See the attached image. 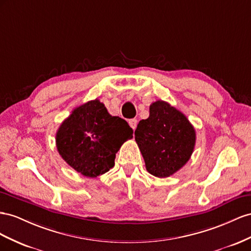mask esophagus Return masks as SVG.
Returning a JSON list of instances; mask_svg holds the SVG:
<instances>
[{"mask_svg":"<svg viewBox=\"0 0 251 251\" xmlns=\"http://www.w3.org/2000/svg\"><path fill=\"white\" fill-rule=\"evenodd\" d=\"M128 123H129V126H130V127L132 128V129L134 130V129H135V127H137V125H138V120L131 119V120L128 121Z\"/></svg>","mask_w":251,"mask_h":251,"instance_id":"esophagus-1","label":"esophagus"}]
</instances>
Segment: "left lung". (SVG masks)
<instances>
[{"mask_svg":"<svg viewBox=\"0 0 251 251\" xmlns=\"http://www.w3.org/2000/svg\"><path fill=\"white\" fill-rule=\"evenodd\" d=\"M135 142L148 173L167 177L188 162L196 145V130L184 113L159 100L149 107V117L140 121Z\"/></svg>","mask_w":251,"mask_h":251,"instance_id":"8db88e82","label":"left lung"}]
</instances>
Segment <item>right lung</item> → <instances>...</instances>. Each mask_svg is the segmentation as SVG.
Segmentation results:
<instances>
[{
    "instance_id": "1",
    "label": "right lung",
    "mask_w": 251,
    "mask_h": 251,
    "mask_svg": "<svg viewBox=\"0 0 251 251\" xmlns=\"http://www.w3.org/2000/svg\"><path fill=\"white\" fill-rule=\"evenodd\" d=\"M127 122L112 117L98 99L76 107L55 135L60 155L77 173L97 177L114 166L122 144L132 138Z\"/></svg>"
}]
</instances>
